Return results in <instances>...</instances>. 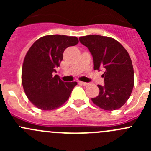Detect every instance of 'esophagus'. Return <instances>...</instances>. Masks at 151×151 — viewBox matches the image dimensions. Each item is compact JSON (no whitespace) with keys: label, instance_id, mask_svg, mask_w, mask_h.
Wrapping results in <instances>:
<instances>
[{"label":"esophagus","instance_id":"esophagus-1","mask_svg":"<svg viewBox=\"0 0 151 151\" xmlns=\"http://www.w3.org/2000/svg\"><path fill=\"white\" fill-rule=\"evenodd\" d=\"M79 83L81 85H88V83H85V82H81V81L79 82Z\"/></svg>","mask_w":151,"mask_h":151}]
</instances>
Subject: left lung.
Listing matches in <instances>:
<instances>
[{"mask_svg": "<svg viewBox=\"0 0 151 151\" xmlns=\"http://www.w3.org/2000/svg\"><path fill=\"white\" fill-rule=\"evenodd\" d=\"M93 58L94 70L104 68V85H98L99 94L93 102L104 110L121 108L130 97L134 87V69L129 53L118 41L107 36L80 37Z\"/></svg>", "mask_w": 151, "mask_h": 151, "instance_id": "left-lung-1", "label": "left lung"}]
</instances>
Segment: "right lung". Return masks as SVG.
I'll use <instances>...</instances> for the list:
<instances>
[{
	"label": "right lung",
	"mask_w": 151,
	"mask_h": 151,
	"mask_svg": "<svg viewBox=\"0 0 151 151\" xmlns=\"http://www.w3.org/2000/svg\"><path fill=\"white\" fill-rule=\"evenodd\" d=\"M79 41L76 36L48 35L36 40L27 52L22 68V83L30 102L42 110L58 108L69 98L77 82L65 83L54 75L67 47Z\"/></svg>",
	"instance_id": "add662e5"
}]
</instances>
